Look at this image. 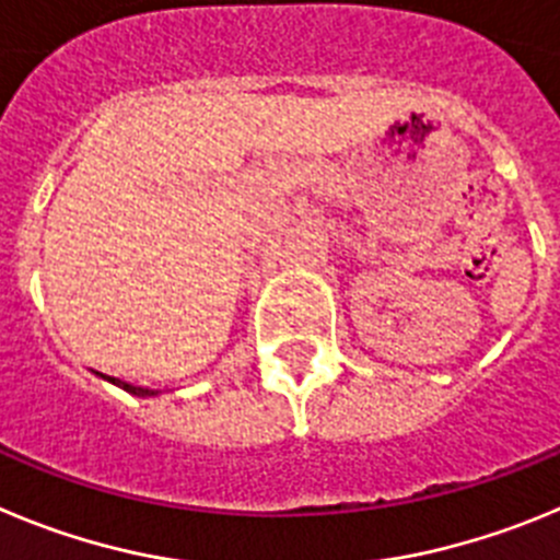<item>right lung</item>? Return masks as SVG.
Returning <instances> with one entry per match:
<instances>
[{
  "instance_id": "obj_1",
  "label": "right lung",
  "mask_w": 560,
  "mask_h": 560,
  "mask_svg": "<svg viewBox=\"0 0 560 560\" xmlns=\"http://www.w3.org/2000/svg\"><path fill=\"white\" fill-rule=\"evenodd\" d=\"M105 380L114 382V385H119V387H122V390L133 393V396H155V390H150V387H136V385H128V382H119V380H114V376H105Z\"/></svg>"
}]
</instances>
